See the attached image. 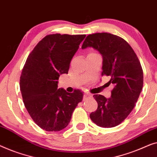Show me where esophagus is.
<instances>
[{
	"label": "esophagus",
	"instance_id": "obj_1",
	"mask_svg": "<svg viewBox=\"0 0 157 157\" xmlns=\"http://www.w3.org/2000/svg\"><path fill=\"white\" fill-rule=\"evenodd\" d=\"M90 98H91V94H84V96H83V100L85 101V100H87V99H89Z\"/></svg>",
	"mask_w": 157,
	"mask_h": 157
}]
</instances>
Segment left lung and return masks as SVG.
Listing matches in <instances>:
<instances>
[{"label": "left lung", "mask_w": 157, "mask_h": 157, "mask_svg": "<svg viewBox=\"0 0 157 157\" xmlns=\"http://www.w3.org/2000/svg\"><path fill=\"white\" fill-rule=\"evenodd\" d=\"M87 47L93 48L101 55V76H109L107 83L113 86L111 98L93 95L98 107L90 114V119L101 127H116L131 113L142 90L143 70L140 62L127 41L111 33L87 35L82 48Z\"/></svg>", "instance_id": "obj_1"}]
</instances>
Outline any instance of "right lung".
I'll return each instance as SVG.
<instances>
[{"mask_svg":"<svg viewBox=\"0 0 157 157\" xmlns=\"http://www.w3.org/2000/svg\"><path fill=\"white\" fill-rule=\"evenodd\" d=\"M86 35L59 33L43 37L30 52L20 79L26 109L35 123L48 132L68 125L72 114L82 100L79 90L72 93L57 89L59 77L67 74L71 59Z\"/></svg>","mask_w":157,"mask_h":157,"instance_id":"1","label":"right lung"}]
</instances>
